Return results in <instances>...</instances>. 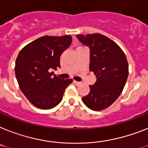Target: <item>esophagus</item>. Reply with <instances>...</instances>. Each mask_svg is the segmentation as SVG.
<instances>
[{"label":"esophagus","instance_id":"esophagus-1","mask_svg":"<svg viewBox=\"0 0 148 148\" xmlns=\"http://www.w3.org/2000/svg\"><path fill=\"white\" fill-rule=\"evenodd\" d=\"M74 84H75V85H76V86H80V85H81V83H80V82L76 81V80H74Z\"/></svg>","mask_w":148,"mask_h":148}]
</instances>
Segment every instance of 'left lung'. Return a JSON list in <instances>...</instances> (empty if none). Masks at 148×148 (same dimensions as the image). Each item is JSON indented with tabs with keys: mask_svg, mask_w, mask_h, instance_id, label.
Here are the masks:
<instances>
[{
	"mask_svg": "<svg viewBox=\"0 0 148 148\" xmlns=\"http://www.w3.org/2000/svg\"><path fill=\"white\" fill-rule=\"evenodd\" d=\"M77 38L89 47V70L97 78L82 101L91 110H104L116 101L126 84L129 74L126 56L114 40L101 34H77Z\"/></svg>",
	"mask_w": 148,
	"mask_h": 148,
	"instance_id": "1",
	"label": "left lung"
}]
</instances>
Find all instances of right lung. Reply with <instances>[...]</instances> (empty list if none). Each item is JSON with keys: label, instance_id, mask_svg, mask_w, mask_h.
I'll return each mask as SVG.
<instances>
[{"label": "right lung", "instance_id": "obj_1", "mask_svg": "<svg viewBox=\"0 0 148 148\" xmlns=\"http://www.w3.org/2000/svg\"><path fill=\"white\" fill-rule=\"evenodd\" d=\"M72 42L70 35L43 36L23 47L16 60L15 74L21 91L34 106L51 109L62 100L64 90L73 81L61 79L54 72L60 56Z\"/></svg>", "mask_w": 148, "mask_h": 148}]
</instances>
